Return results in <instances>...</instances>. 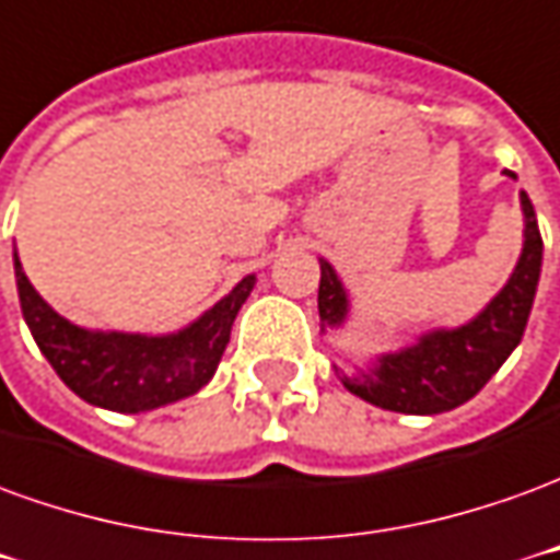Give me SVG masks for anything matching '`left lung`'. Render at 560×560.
<instances>
[{"label": "left lung", "mask_w": 560, "mask_h": 560, "mask_svg": "<svg viewBox=\"0 0 560 560\" xmlns=\"http://www.w3.org/2000/svg\"><path fill=\"white\" fill-rule=\"evenodd\" d=\"M525 210V247L513 277L491 299L477 319L462 328H440L419 337L407 350L383 355L376 368L359 376H343V386L374 407L392 413L434 416L455 410L498 374L510 352L525 335L530 304L537 295L542 265V237L530 198L522 192ZM319 323L340 325L347 319V292L335 268L319 259Z\"/></svg>", "instance_id": "obj_1"}]
</instances>
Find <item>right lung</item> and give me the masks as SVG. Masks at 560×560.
Returning <instances> with one entry per match:
<instances>
[{"label": "right lung", "instance_id": "add662e5", "mask_svg": "<svg viewBox=\"0 0 560 560\" xmlns=\"http://www.w3.org/2000/svg\"><path fill=\"white\" fill-rule=\"evenodd\" d=\"M14 277L23 319L59 380L86 404L117 413L156 410L196 395L217 371L237 311L256 287V277L249 273L189 328L177 335L147 337L86 331L62 319L26 280L18 253Z\"/></svg>", "mask_w": 560, "mask_h": 560}]
</instances>
